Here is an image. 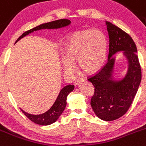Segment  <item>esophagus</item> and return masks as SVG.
Segmentation results:
<instances>
[{
  "label": "esophagus",
  "mask_w": 146,
  "mask_h": 146,
  "mask_svg": "<svg viewBox=\"0 0 146 146\" xmlns=\"http://www.w3.org/2000/svg\"><path fill=\"white\" fill-rule=\"evenodd\" d=\"M83 81H84V80H83V79H82V78L77 79V80H75V82H74V85H79L80 83H81V82H83Z\"/></svg>",
  "instance_id": "1"
}]
</instances>
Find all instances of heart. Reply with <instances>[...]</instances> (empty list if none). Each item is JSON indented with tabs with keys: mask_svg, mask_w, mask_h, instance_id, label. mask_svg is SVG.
<instances>
[{
	"mask_svg": "<svg viewBox=\"0 0 146 146\" xmlns=\"http://www.w3.org/2000/svg\"><path fill=\"white\" fill-rule=\"evenodd\" d=\"M108 52V41L99 29H85L74 33L69 37L66 47V57L62 59L68 73L75 70V64L86 73H95L104 66Z\"/></svg>",
	"mask_w": 146,
	"mask_h": 146,
	"instance_id": "obj_1",
	"label": "heart"
}]
</instances>
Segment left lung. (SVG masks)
<instances>
[{
  "label": "left lung",
  "mask_w": 146,
  "mask_h": 146,
  "mask_svg": "<svg viewBox=\"0 0 146 146\" xmlns=\"http://www.w3.org/2000/svg\"><path fill=\"white\" fill-rule=\"evenodd\" d=\"M109 37V58L99 72L88 78L95 87L90 105L98 118L113 121L122 117L130 107L141 82V68L137 48L132 37L118 27L106 21ZM123 51L128 61L125 78L113 80V72L117 52Z\"/></svg>",
  "instance_id": "left-lung-1"
}]
</instances>
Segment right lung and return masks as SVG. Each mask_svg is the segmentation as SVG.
I'll return each instance as SVG.
<instances>
[{
    "label": "right lung",
    "mask_w": 146,
    "mask_h": 146,
    "mask_svg": "<svg viewBox=\"0 0 146 146\" xmlns=\"http://www.w3.org/2000/svg\"><path fill=\"white\" fill-rule=\"evenodd\" d=\"M70 24V20L65 19L56 20V21H50V22H48V23L42 24V25H39V26L35 27L24 33L17 39L16 42L19 40L20 39H21L22 37H25L26 35H28L33 33L34 31L40 30V29H59V28L68 26ZM74 86L72 85H66L64 88H63L61 90V91H60L56 100L55 103L53 104V105L51 106V108L49 110L47 111L46 112L42 113V114H30V113L25 112L22 109H21V111L29 119H30L32 121L35 123V124L40 125H51V124L54 123L55 121H57L58 117L61 116L62 112L65 109L66 106V98H67L68 95L74 90Z\"/></svg>",
    "instance_id": "right-lung-1"
}]
</instances>
